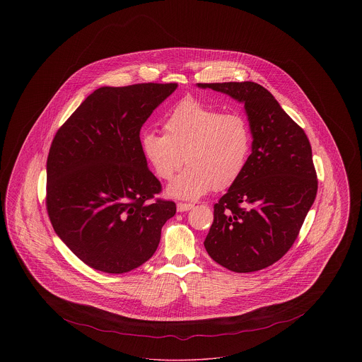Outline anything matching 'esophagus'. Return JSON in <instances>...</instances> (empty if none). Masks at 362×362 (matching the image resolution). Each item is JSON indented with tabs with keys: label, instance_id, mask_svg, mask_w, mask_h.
<instances>
[{
	"label": "esophagus",
	"instance_id": "34e87169",
	"mask_svg": "<svg viewBox=\"0 0 362 362\" xmlns=\"http://www.w3.org/2000/svg\"><path fill=\"white\" fill-rule=\"evenodd\" d=\"M194 205H191V204H182V202H179L177 205H176V209H177V211H180V213H183V211H189V209H192Z\"/></svg>",
	"mask_w": 362,
	"mask_h": 362
}]
</instances>
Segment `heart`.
I'll use <instances>...</instances> for the list:
<instances>
[{
    "label": "heart",
    "instance_id": "obj_1",
    "mask_svg": "<svg viewBox=\"0 0 362 362\" xmlns=\"http://www.w3.org/2000/svg\"><path fill=\"white\" fill-rule=\"evenodd\" d=\"M163 129L164 134L142 132L139 149L158 179L170 180L183 161L187 165L167 187L168 197L197 199L211 189H229L245 171L252 133L240 114L186 99L167 115Z\"/></svg>",
    "mask_w": 362,
    "mask_h": 362
}]
</instances>
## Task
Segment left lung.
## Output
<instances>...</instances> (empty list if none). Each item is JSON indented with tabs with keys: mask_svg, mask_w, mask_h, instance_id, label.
I'll list each match as a JSON object with an SVG mask.
<instances>
[{
	"mask_svg": "<svg viewBox=\"0 0 362 362\" xmlns=\"http://www.w3.org/2000/svg\"><path fill=\"white\" fill-rule=\"evenodd\" d=\"M244 104L252 149L240 179L214 205L210 258L235 273L269 267L293 245L316 198L310 141L276 98L251 81L197 84Z\"/></svg>",
	"mask_w": 362,
	"mask_h": 362,
	"instance_id": "obj_1",
	"label": "left lung"
}]
</instances>
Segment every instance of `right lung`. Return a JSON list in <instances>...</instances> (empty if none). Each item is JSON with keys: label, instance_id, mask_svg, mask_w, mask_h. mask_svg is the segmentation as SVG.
<instances>
[{"label": "right lung", "instance_id": "right-lung-1", "mask_svg": "<svg viewBox=\"0 0 362 362\" xmlns=\"http://www.w3.org/2000/svg\"><path fill=\"white\" fill-rule=\"evenodd\" d=\"M177 84L102 86L70 115L47 157L52 228L89 267L122 274L155 254L173 201L139 149V130Z\"/></svg>", "mask_w": 362, "mask_h": 362}]
</instances>
